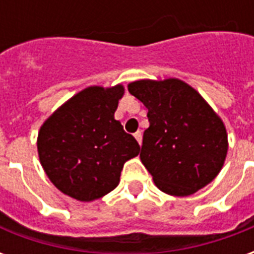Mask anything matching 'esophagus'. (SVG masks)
<instances>
[{
	"label": "esophagus",
	"instance_id": "esophagus-1",
	"mask_svg": "<svg viewBox=\"0 0 254 254\" xmlns=\"http://www.w3.org/2000/svg\"><path fill=\"white\" fill-rule=\"evenodd\" d=\"M134 138L137 140L138 144H141V141H143V134H141V132L134 133Z\"/></svg>",
	"mask_w": 254,
	"mask_h": 254
}]
</instances>
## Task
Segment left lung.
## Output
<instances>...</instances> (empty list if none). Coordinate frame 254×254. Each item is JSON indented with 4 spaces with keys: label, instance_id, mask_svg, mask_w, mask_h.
<instances>
[{
    "label": "left lung",
    "instance_id": "8db88e82",
    "mask_svg": "<svg viewBox=\"0 0 254 254\" xmlns=\"http://www.w3.org/2000/svg\"><path fill=\"white\" fill-rule=\"evenodd\" d=\"M127 89L148 109L140 159L155 185L182 197L212 181L226 159L227 133L201 95L178 78L138 80Z\"/></svg>",
    "mask_w": 254,
    "mask_h": 254
}]
</instances>
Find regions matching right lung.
<instances>
[{"label":"right lung","instance_id":"1","mask_svg":"<svg viewBox=\"0 0 254 254\" xmlns=\"http://www.w3.org/2000/svg\"><path fill=\"white\" fill-rule=\"evenodd\" d=\"M124 87H88L67 100L42 125L38 154L42 167L60 190L92 201L120 182L127 160L140 145L114 120Z\"/></svg>","mask_w":254,"mask_h":254}]
</instances>
